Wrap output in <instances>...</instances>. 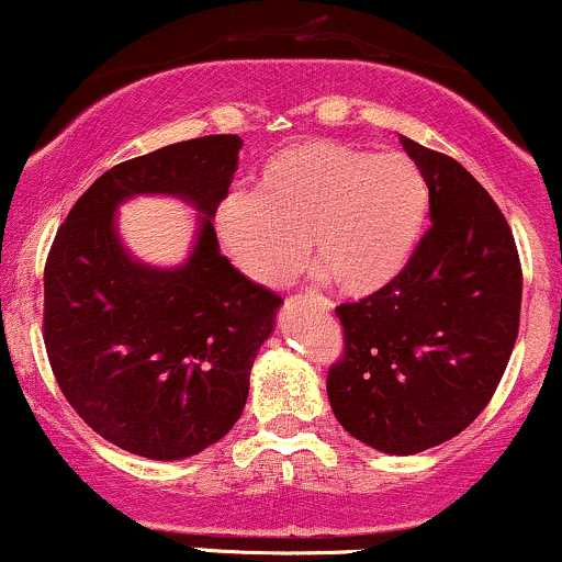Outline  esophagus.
Wrapping results in <instances>:
<instances>
[{
    "mask_svg": "<svg viewBox=\"0 0 562 562\" xmlns=\"http://www.w3.org/2000/svg\"><path fill=\"white\" fill-rule=\"evenodd\" d=\"M308 301V303H314V306L317 308H322V312H333V303L327 301V299H322V295H299V301Z\"/></svg>",
    "mask_w": 562,
    "mask_h": 562,
    "instance_id": "obj_1",
    "label": "esophagus"
}]
</instances>
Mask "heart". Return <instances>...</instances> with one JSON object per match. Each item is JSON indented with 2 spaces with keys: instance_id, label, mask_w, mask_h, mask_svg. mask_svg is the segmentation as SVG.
Here are the masks:
<instances>
[{
  "instance_id": "heart-1",
  "label": "heart",
  "mask_w": 562,
  "mask_h": 562,
  "mask_svg": "<svg viewBox=\"0 0 562 562\" xmlns=\"http://www.w3.org/2000/svg\"><path fill=\"white\" fill-rule=\"evenodd\" d=\"M430 190L404 153L327 139L288 145L263 164L254 192H227L214 211L224 254L245 277L280 285L303 256L338 293H378L423 240Z\"/></svg>"
}]
</instances>
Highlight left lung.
<instances>
[{"mask_svg": "<svg viewBox=\"0 0 562 562\" xmlns=\"http://www.w3.org/2000/svg\"><path fill=\"white\" fill-rule=\"evenodd\" d=\"M430 190V229L391 285L335 308L346 351L327 372L333 415L385 454L449 441L481 415L520 322L518 248L465 166L402 137Z\"/></svg>", "mask_w": 562, "mask_h": 562, "instance_id": "8db88e82", "label": "left lung"}]
</instances>
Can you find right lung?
<instances>
[{
    "label": "right lung",
    "instance_id": "right-lung-1",
    "mask_svg": "<svg viewBox=\"0 0 562 562\" xmlns=\"http://www.w3.org/2000/svg\"><path fill=\"white\" fill-rule=\"evenodd\" d=\"M243 139L211 134L124 160L76 200L44 267V346L94 434L147 460H184L240 420L256 353L282 299L222 256L214 229ZM169 194L199 211L179 268L134 260L114 211Z\"/></svg>",
    "mask_w": 562,
    "mask_h": 562
}]
</instances>
